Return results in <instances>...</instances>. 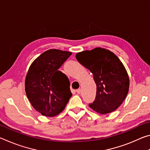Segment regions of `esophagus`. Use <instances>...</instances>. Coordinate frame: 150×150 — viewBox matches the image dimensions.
<instances>
[{"mask_svg":"<svg viewBox=\"0 0 150 150\" xmlns=\"http://www.w3.org/2000/svg\"><path fill=\"white\" fill-rule=\"evenodd\" d=\"M76 92H77V93H78V94H80L81 92V88H78V89L76 90Z\"/></svg>","mask_w":150,"mask_h":150,"instance_id":"34e87169","label":"esophagus"}]
</instances>
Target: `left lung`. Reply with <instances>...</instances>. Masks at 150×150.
I'll return each instance as SVG.
<instances>
[{
  "label": "left lung",
  "instance_id": "left-lung-1",
  "mask_svg": "<svg viewBox=\"0 0 150 150\" xmlns=\"http://www.w3.org/2000/svg\"><path fill=\"white\" fill-rule=\"evenodd\" d=\"M75 57L93 73L96 83V98L90 108L101 115L115 111L126 98L130 86L123 63L114 53L101 47L77 53Z\"/></svg>",
  "mask_w": 150,
  "mask_h": 150
}]
</instances>
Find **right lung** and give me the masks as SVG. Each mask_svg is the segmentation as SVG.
I'll list each match as a JSON object with an SVG mask.
<instances>
[{
	"mask_svg": "<svg viewBox=\"0 0 150 150\" xmlns=\"http://www.w3.org/2000/svg\"><path fill=\"white\" fill-rule=\"evenodd\" d=\"M71 52L51 49L30 65L25 80V91L35 110L43 116H55L64 110L71 97L69 79L58 71Z\"/></svg>",
	"mask_w": 150,
	"mask_h": 150,
	"instance_id": "1",
	"label": "right lung"
}]
</instances>
